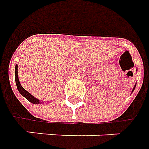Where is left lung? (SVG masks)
<instances>
[{
    "label": "left lung",
    "mask_w": 149,
    "mask_h": 149,
    "mask_svg": "<svg viewBox=\"0 0 149 149\" xmlns=\"http://www.w3.org/2000/svg\"><path fill=\"white\" fill-rule=\"evenodd\" d=\"M134 88H135V86H134V89H133V91H134Z\"/></svg>",
    "instance_id": "obj_1"
}]
</instances>
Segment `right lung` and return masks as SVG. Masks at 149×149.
Returning a JSON list of instances; mask_svg holds the SVG:
<instances>
[{"mask_svg":"<svg viewBox=\"0 0 149 149\" xmlns=\"http://www.w3.org/2000/svg\"><path fill=\"white\" fill-rule=\"evenodd\" d=\"M15 82H16L17 88L19 90V93L23 96H24L29 102H31V103L34 104H38L40 103L39 100L36 99V98H34V96H32L30 93H28L26 90H24V88L21 86V84H20L19 81V77H18V65L15 66Z\"/></svg>","mask_w":149,"mask_h":149,"instance_id":"obj_1","label":"right lung"}]
</instances>
